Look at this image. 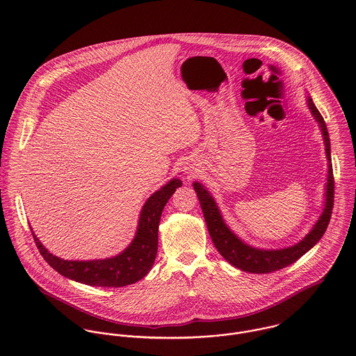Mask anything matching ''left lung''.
Segmentation results:
<instances>
[{
    "mask_svg": "<svg viewBox=\"0 0 356 356\" xmlns=\"http://www.w3.org/2000/svg\"><path fill=\"white\" fill-rule=\"evenodd\" d=\"M308 108L312 116L316 119L323 140H325V149L326 157L329 160V170H327V182H326V193H325V208L311 232L305 236V238L293 247H288L284 250H259L254 248L244 241H241L225 223L220 211L215 203L213 197L209 192L204 188L202 184L195 182L193 188L197 193L199 202L203 209L204 219L212 238L215 248L219 251L230 264L234 267L254 274H267L275 270H281L298 259H300L305 252H308L325 234L327 225L330 222L332 209L334 203V178H333V167H332V157H330V141L329 133L326 129V123L316 109L315 104L311 97H307Z\"/></svg>",
    "mask_w": 356,
    "mask_h": 356,
    "instance_id": "8db88e82",
    "label": "left lung"
}]
</instances>
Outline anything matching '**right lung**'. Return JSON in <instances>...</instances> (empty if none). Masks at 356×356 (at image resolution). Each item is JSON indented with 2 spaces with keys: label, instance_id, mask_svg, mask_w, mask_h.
<instances>
[{
  "label": "right lung",
  "instance_id": "add662e5",
  "mask_svg": "<svg viewBox=\"0 0 356 356\" xmlns=\"http://www.w3.org/2000/svg\"><path fill=\"white\" fill-rule=\"evenodd\" d=\"M182 181L174 178L144 204L140 213L138 227L131 244L122 252L109 259L99 260H64L51 254L33 233L40 254L58 274L90 286L120 288L144 278L152 268L157 254L159 222L164 205Z\"/></svg>",
  "mask_w": 356,
  "mask_h": 356
}]
</instances>
